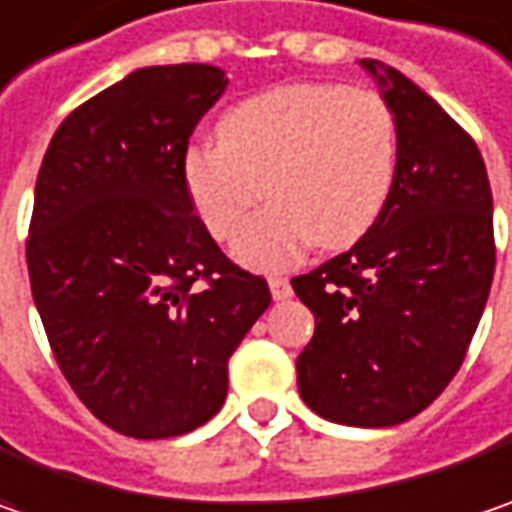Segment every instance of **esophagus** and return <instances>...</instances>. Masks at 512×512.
I'll return each instance as SVG.
<instances>
[{
    "instance_id": "esophagus-1",
    "label": "esophagus",
    "mask_w": 512,
    "mask_h": 512,
    "mask_svg": "<svg viewBox=\"0 0 512 512\" xmlns=\"http://www.w3.org/2000/svg\"><path fill=\"white\" fill-rule=\"evenodd\" d=\"M269 289H272V298H275V301H286V298L292 295V284H289V278H281V275L269 278Z\"/></svg>"
}]
</instances>
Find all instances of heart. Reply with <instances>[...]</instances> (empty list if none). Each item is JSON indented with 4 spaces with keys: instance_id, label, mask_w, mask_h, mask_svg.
<instances>
[{
    "instance_id": "1",
    "label": "heart",
    "mask_w": 512,
    "mask_h": 512,
    "mask_svg": "<svg viewBox=\"0 0 512 512\" xmlns=\"http://www.w3.org/2000/svg\"><path fill=\"white\" fill-rule=\"evenodd\" d=\"M400 130L374 89L330 80L249 95L217 121V144L185 153V194L217 240H234L266 190L273 205L237 240L255 269H284L310 243L339 252L362 240L397 176Z\"/></svg>"
}]
</instances>
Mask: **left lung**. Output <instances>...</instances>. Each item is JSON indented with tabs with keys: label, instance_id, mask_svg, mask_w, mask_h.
Masks as SVG:
<instances>
[{
	"label": "left lung",
	"instance_id": "8db88e82",
	"mask_svg": "<svg viewBox=\"0 0 512 512\" xmlns=\"http://www.w3.org/2000/svg\"><path fill=\"white\" fill-rule=\"evenodd\" d=\"M400 130L397 176L371 231L292 278L316 333L295 371L324 420L406 423L452 382L481 321L493 272V194L464 127L397 69L362 60Z\"/></svg>",
	"mask_w": 512,
	"mask_h": 512
}]
</instances>
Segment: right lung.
<instances>
[{
  "mask_svg": "<svg viewBox=\"0 0 512 512\" xmlns=\"http://www.w3.org/2000/svg\"><path fill=\"white\" fill-rule=\"evenodd\" d=\"M226 83L202 63L138 69L57 127L37 176L25 257L51 353L80 403L138 440L223 408L228 359L272 301L185 194L188 141Z\"/></svg>",
  "mask_w": 512,
  "mask_h": 512,
  "instance_id": "1",
  "label": "right lung"
}]
</instances>
